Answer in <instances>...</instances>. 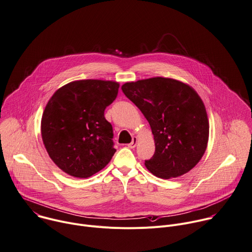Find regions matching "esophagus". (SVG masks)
<instances>
[{
  "label": "esophagus",
  "instance_id": "1",
  "mask_svg": "<svg viewBox=\"0 0 252 252\" xmlns=\"http://www.w3.org/2000/svg\"><path fill=\"white\" fill-rule=\"evenodd\" d=\"M137 142H138L137 137H134V138H133V140H132V142H131L130 144H128V148H130V149H134V148H136V146H137Z\"/></svg>",
  "mask_w": 252,
  "mask_h": 252
}]
</instances>
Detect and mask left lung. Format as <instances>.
<instances>
[{"label":"left lung","mask_w":252,"mask_h":252,"mask_svg":"<svg viewBox=\"0 0 252 252\" xmlns=\"http://www.w3.org/2000/svg\"><path fill=\"white\" fill-rule=\"evenodd\" d=\"M121 89L151 126L156 151L145 160L149 171L169 179L191 170L209 139L208 116L198 94L182 82L161 77L126 83Z\"/></svg>","instance_id":"left-lung-1"}]
</instances>
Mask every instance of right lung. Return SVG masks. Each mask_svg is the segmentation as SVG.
<instances>
[{"mask_svg": "<svg viewBox=\"0 0 252 252\" xmlns=\"http://www.w3.org/2000/svg\"><path fill=\"white\" fill-rule=\"evenodd\" d=\"M119 84L112 81L71 82L49 99L41 119V136L54 163L64 172L87 178L110 161L113 130L104 117L116 98Z\"/></svg>", "mask_w": 252, "mask_h": 252, "instance_id": "obj_1", "label": "right lung"}]
</instances>
